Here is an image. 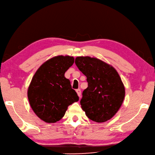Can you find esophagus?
Listing matches in <instances>:
<instances>
[{
	"label": "esophagus",
	"instance_id": "1",
	"mask_svg": "<svg viewBox=\"0 0 155 155\" xmlns=\"http://www.w3.org/2000/svg\"><path fill=\"white\" fill-rule=\"evenodd\" d=\"M76 92H77V94H78V95L79 96V97L81 98V90L80 89H76Z\"/></svg>",
	"mask_w": 155,
	"mask_h": 155
}]
</instances>
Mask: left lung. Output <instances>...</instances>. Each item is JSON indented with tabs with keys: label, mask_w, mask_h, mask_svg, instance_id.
I'll return each instance as SVG.
<instances>
[{
	"label": "left lung",
	"mask_w": 155,
	"mask_h": 155,
	"mask_svg": "<svg viewBox=\"0 0 155 155\" xmlns=\"http://www.w3.org/2000/svg\"><path fill=\"white\" fill-rule=\"evenodd\" d=\"M75 63L88 83L82 93L81 108L94 122L108 121L118 111L125 97L118 73L114 68L96 58L78 56Z\"/></svg>",
	"instance_id": "1"
}]
</instances>
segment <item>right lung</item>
I'll return each instance as SVG.
<instances>
[{"label": "right lung", "instance_id": "obj_1", "mask_svg": "<svg viewBox=\"0 0 155 155\" xmlns=\"http://www.w3.org/2000/svg\"><path fill=\"white\" fill-rule=\"evenodd\" d=\"M70 56H56L43 63L34 74L28 91L30 106L40 119L47 123L59 121L69 105L79 101L64 74L73 65Z\"/></svg>", "mask_w": 155, "mask_h": 155}]
</instances>
